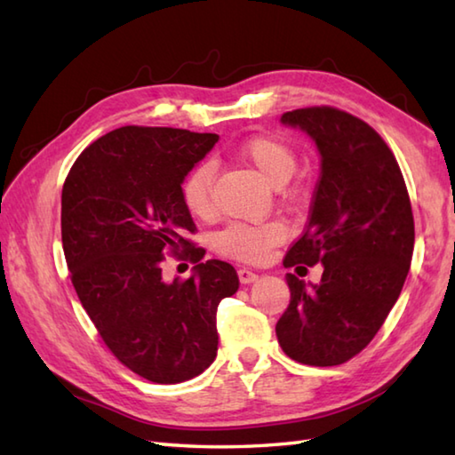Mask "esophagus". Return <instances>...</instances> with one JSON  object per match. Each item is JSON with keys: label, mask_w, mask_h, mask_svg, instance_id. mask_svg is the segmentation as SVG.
I'll return each mask as SVG.
<instances>
[{"label": "esophagus", "mask_w": 455, "mask_h": 455, "mask_svg": "<svg viewBox=\"0 0 455 455\" xmlns=\"http://www.w3.org/2000/svg\"><path fill=\"white\" fill-rule=\"evenodd\" d=\"M238 279H240V283H254L256 279H258V274L256 272H252V269H248V267H240L238 269Z\"/></svg>", "instance_id": "1"}]
</instances>
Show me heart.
<instances>
[{
	"instance_id": "heart-1",
	"label": "heart",
	"mask_w": 455,
	"mask_h": 455,
	"mask_svg": "<svg viewBox=\"0 0 455 455\" xmlns=\"http://www.w3.org/2000/svg\"><path fill=\"white\" fill-rule=\"evenodd\" d=\"M240 154L272 188L285 186L297 170L295 150L277 137L248 139L240 147ZM212 178H215V164L205 160L197 164L183 180L181 197L191 215L207 217L211 212ZM283 236L285 230L277 222H264V225L235 222L217 235L215 246L227 258L243 259V262H262L267 258L269 250L282 243Z\"/></svg>"
}]
</instances>
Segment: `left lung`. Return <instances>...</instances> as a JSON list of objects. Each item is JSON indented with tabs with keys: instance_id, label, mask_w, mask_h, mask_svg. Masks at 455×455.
Segmentation results:
<instances>
[{
	"instance_id": "obj_1",
	"label": "left lung",
	"mask_w": 455,
	"mask_h": 455,
	"mask_svg": "<svg viewBox=\"0 0 455 455\" xmlns=\"http://www.w3.org/2000/svg\"><path fill=\"white\" fill-rule=\"evenodd\" d=\"M321 154V176L303 236L285 267L323 264L318 283L287 274V311L275 324L291 360L340 365L373 340L407 279L414 219L393 152L370 124L334 108L282 115Z\"/></svg>"
}]
</instances>
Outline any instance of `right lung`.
I'll return each mask as SVG.
<instances>
[{
	"label": "right lung",
	"instance_id": "1",
	"mask_svg": "<svg viewBox=\"0 0 455 455\" xmlns=\"http://www.w3.org/2000/svg\"><path fill=\"white\" fill-rule=\"evenodd\" d=\"M219 134L121 127L85 148L62 188V246L72 283L103 342L152 383L193 379L215 362L217 307L236 293V269L207 259L181 183ZM198 266L163 279L166 251Z\"/></svg>",
	"mask_w": 455,
	"mask_h": 455
}]
</instances>
